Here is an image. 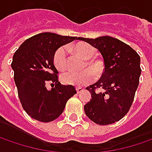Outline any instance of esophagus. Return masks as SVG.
<instances>
[{"label":"esophagus","mask_w":152,"mask_h":152,"mask_svg":"<svg viewBox=\"0 0 152 152\" xmlns=\"http://www.w3.org/2000/svg\"><path fill=\"white\" fill-rule=\"evenodd\" d=\"M84 91V88H81V87H78V88H76V92L79 94V93H82V92H83Z\"/></svg>","instance_id":"obj_1"}]
</instances>
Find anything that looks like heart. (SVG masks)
Here are the masks:
<instances>
[{
	"mask_svg": "<svg viewBox=\"0 0 152 152\" xmlns=\"http://www.w3.org/2000/svg\"><path fill=\"white\" fill-rule=\"evenodd\" d=\"M76 52L83 58H90L95 54V49L92 46L86 43H79L76 45ZM67 48L61 47L57 50L53 57V62L56 68L59 70H64L67 67ZM95 79V72L91 68H86L82 71L68 70L61 75L62 83L67 85L84 86L92 83Z\"/></svg>",
	"mask_w": 152,
	"mask_h": 152,
	"instance_id": "heart-1",
	"label": "heart"
}]
</instances>
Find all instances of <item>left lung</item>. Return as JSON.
Segmentation results:
<instances>
[{
	"label": "left lung",
	"mask_w": 152,
	"mask_h": 152,
	"mask_svg": "<svg viewBox=\"0 0 152 152\" xmlns=\"http://www.w3.org/2000/svg\"><path fill=\"white\" fill-rule=\"evenodd\" d=\"M77 40L99 50L104 63L100 79L86 88L92 99L84 105L85 113L99 125L118 122L129 112L134 101L141 74L140 57L130 46L108 36Z\"/></svg>",
	"instance_id": "8db88e82"
}]
</instances>
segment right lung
<instances>
[{"label": "right lung", "mask_w": 152, "mask_h": 152, "mask_svg": "<svg viewBox=\"0 0 152 152\" xmlns=\"http://www.w3.org/2000/svg\"><path fill=\"white\" fill-rule=\"evenodd\" d=\"M74 40L77 37L40 33L24 41L12 57L11 65L18 98L33 119L42 122L55 120L63 113L67 100L76 94L74 86L58 82L53 63L57 50ZM48 82L54 85L51 90L46 89Z\"/></svg>", "instance_id": "right-lung-1"}]
</instances>
